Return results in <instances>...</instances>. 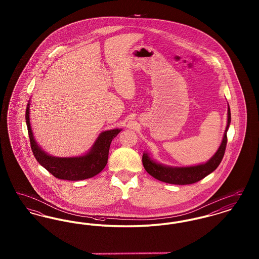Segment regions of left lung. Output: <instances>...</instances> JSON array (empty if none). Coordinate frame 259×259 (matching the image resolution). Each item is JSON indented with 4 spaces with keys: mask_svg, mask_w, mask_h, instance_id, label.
Masks as SVG:
<instances>
[{
    "mask_svg": "<svg viewBox=\"0 0 259 259\" xmlns=\"http://www.w3.org/2000/svg\"><path fill=\"white\" fill-rule=\"evenodd\" d=\"M230 122H231V112H230V108L228 106L227 126L223 135L222 145L215 152V154L207 163L197 165V166H192V167L172 168V167L163 166L161 164L151 160L148 153H144L143 164L146 171L156 180H159L161 182H164L167 184H172V185H191L201 181L210 172H213L221 164L225 153V148L227 144V130L229 128Z\"/></svg>",
    "mask_w": 259,
    "mask_h": 259,
    "instance_id": "1",
    "label": "left lung"
}]
</instances>
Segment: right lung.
<instances>
[{
  "label": "right lung",
  "mask_w": 259,
  "mask_h": 259,
  "mask_svg": "<svg viewBox=\"0 0 259 259\" xmlns=\"http://www.w3.org/2000/svg\"><path fill=\"white\" fill-rule=\"evenodd\" d=\"M29 107L30 105L28 104L25 112V118L31 148L37 162L51 175L60 180L81 181L96 176L106 167L111 141L120 132L119 129H113L101 133L92 149L84 156L70 158L53 157L38 148L34 140L30 126Z\"/></svg>",
  "instance_id": "add662e5"
}]
</instances>
